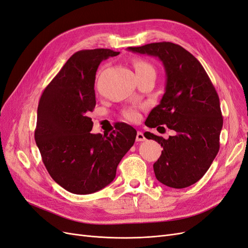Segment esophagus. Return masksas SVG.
<instances>
[{"instance_id": "1", "label": "esophagus", "mask_w": 248, "mask_h": 248, "mask_svg": "<svg viewBox=\"0 0 248 248\" xmlns=\"http://www.w3.org/2000/svg\"><path fill=\"white\" fill-rule=\"evenodd\" d=\"M146 140V138L144 136V133L140 132V131H138V133H137V140L138 141H142V140Z\"/></svg>"}]
</instances>
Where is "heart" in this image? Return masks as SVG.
I'll use <instances>...</instances> for the list:
<instances>
[{"label":"heart","instance_id":"heart-1","mask_svg":"<svg viewBox=\"0 0 248 248\" xmlns=\"http://www.w3.org/2000/svg\"><path fill=\"white\" fill-rule=\"evenodd\" d=\"M133 66H134V70H136L137 76L138 74L145 73V72H155L154 67L150 63H148L147 61H144V60H140V59L136 60L133 63ZM124 115L126 118H128L130 120H134L138 118V112L136 110H132V109L125 111Z\"/></svg>","mask_w":248,"mask_h":248}]
</instances>
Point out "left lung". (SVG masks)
<instances>
[{
	"label": "left lung",
	"instance_id": "left-lung-1",
	"mask_svg": "<svg viewBox=\"0 0 248 248\" xmlns=\"http://www.w3.org/2000/svg\"><path fill=\"white\" fill-rule=\"evenodd\" d=\"M128 49L157 57L166 69V92L145 124L167 125L176 134L168 140L148 131L144 136L163 148L153 166L156 179L185 188L206 174L219 151L223 119L218 94L198 59L178 44L155 42Z\"/></svg>",
	"mask_w": 248,
	"mask_h": 248
}]
</instances>
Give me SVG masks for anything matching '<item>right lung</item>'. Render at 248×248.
I'll return each mask as SVG.
<instances>
[{"instance_id": "obj_1", "label": "right lung", "mask_w": 248, "mask_h": 248, "mask_svg": "<svg viewBox=\"0 0 248 248\" xmlns=\"http://www.w3.org/2000/svg\"><path fill=\"white\" fill-rule=\"evenodd\" d=\"M119 54L108 48L77 51L40 97L36 144L50 177L71 193L89 194L108 185L136 140L137 130L126 123L116 124L110 133H91L97 68Z\"/></svg>"}]
</instances>
